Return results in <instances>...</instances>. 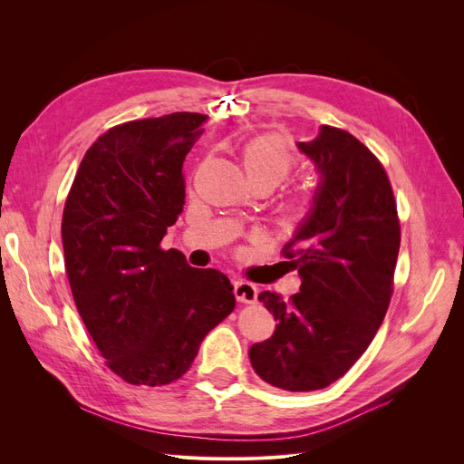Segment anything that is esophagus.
<instances>
[{"label": "esophagus", "mask_w": 464, "mask_h": 464, "mask_svg": "<svg viewBox=\"0 0 464 464\" xmlns=\"http://www.w3.org/2000/svg\"><path fill=\"white\" fill-rule=\"evenodd\" d=\"M236 300L242 304H256L257 302V286L246 283V280H236L234 283Z\"/></svg>", "instance_id": "34e87169"}]
</instances>
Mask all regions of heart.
I'll list each match as a JSON object with an SVG mask.
<instances>
[{
  "mask_svg": "<svg viewBox=\"0 0 464 464\" xmlns=\"http://www.w3.org/2000/svg\"><path fill=\"white\" fill-rule=\"evenodd\" d=\"M242 159L249 179H271L275 184L286 179L296 166V157L276 135L259 137L247 143Z\"/></svg>",
  "mask_w": 464,
  "mask_h": 464,
  "instance_id": "1",
  "label": "heart"
}]
</instances>
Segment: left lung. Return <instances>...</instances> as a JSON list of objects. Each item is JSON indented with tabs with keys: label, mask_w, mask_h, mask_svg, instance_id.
Returning <instances> with one entry per match:
<instances>
[{
	"label": "left lung",
	"mask_w": 464,
	"mask_h": 464,
	"mask_svg": "<svg viewBox=\"0 0 464 464\" xmlns=\"http://www.w3.org/2000/svg\"><path fill=\"white\" fill-rule=\"evenodd\" d=\"M298 147L321 172L310 215L283 247L302 285L286 302L259 294L276 329L249 348L263 382L292 392L325 389L366 353L387 314L401 247L391 181L366 145L323 125Z\"/></svg>",
	"instance_id": "1"
}]
</instances>
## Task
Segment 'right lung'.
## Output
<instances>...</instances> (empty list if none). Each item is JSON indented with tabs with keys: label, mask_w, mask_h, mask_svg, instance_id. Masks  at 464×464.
Listing matches in <instances>:
<instances>
[{
	"label": "right lung",
	"mask_w": 464,
	"mask_h": 464,
	"mask_svg": "<svg viewBox=\"0 0 464 464\" xmlns=\"http://www.w3.org/2000/svg\"><path fill=\"white\" fill-rule=\"evenodd\" d=\"M208 120L174 111L110 128L82 157L62 218L77 312L106 366L131 385L184 375L207 333L236 305L217 269L162 249L186 203V154Z\"/></svg>",
	"instance_id": "obj_1"
}]
</instances>
